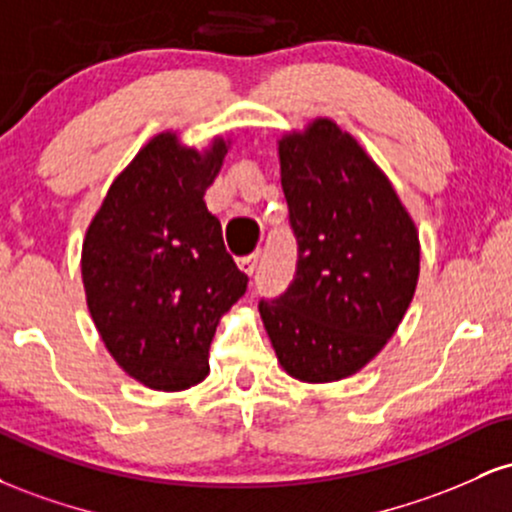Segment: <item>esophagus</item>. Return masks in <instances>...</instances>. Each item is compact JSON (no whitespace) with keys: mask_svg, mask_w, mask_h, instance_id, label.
Segmentation results:
<instances>
[{"mask_svg":"<svg viewBox=\"0 0 512 512\" xmlns=\"http://www.w3.org/2000/svg\"><path fill=\"white\" fill-rule=\"evenodd\" d=\"M257 262H260V255H248V257H240L238 267L243 269L245 274H255L257 272Z\"/></svg>","mask_w":512,"mask_h":512,"instance_id":"esophagus-1","label":"esophagus"}]
</instances>
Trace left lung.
Instances as JSON below:
<instances>
[{"mask_svg":"<svg viewBox=\"0 0 512 512\" xmlns=\"http://www.w3.org/2000/svg\"><path fill=\"white\" fill-rule=\"evenodd\" d=\"M279 161L298 262L260 315L291 378L334 383L378 356L402 322L419 281V233L387 175L327 117L286 134Z\"/></svg>","mask_w":512,"mask_h":512,"instance_id":"8db88e82","label":"left lung"}]
</instances>
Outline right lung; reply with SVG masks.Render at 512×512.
<instances>
[{
	"label": "right lung",
	"instance_id": "add662e5",
	"mask_svg": "<svg viewBox=\"0 0 512 512\" xmlns=\"http://www.w3.org/2000/svg\"><path fill=\"white\" fill-rule=\"evenodd\" d=\"M228 144L187 149L163 132L117 175L81 250L86 303L117 366L151 390L209 373L221 315L248 289L204 204Z\"/></svg>",
	"mask_w": 512,
	"mask_h": 512
}]
</instances>
